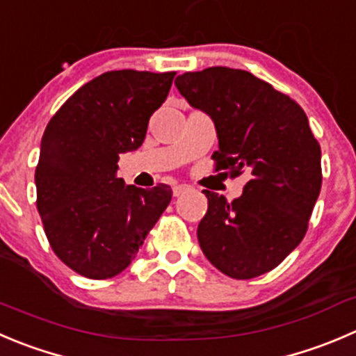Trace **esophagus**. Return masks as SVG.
<instances>
[{"label": "esophagus", "instance_id": "esophagus-1", "mask_svg": "<svg viewBox=\"0 0 356 356\" xmlns=\"http://www.w3.org/2000/svg\"><path fill=\"white\" fill-rule=\"evenodd\" d=\"M186 191H189V186H186V184H177V186H174V188H172V193H174V196H181L182 193H186Z\"/></svg>", "mask_w": 356, "mask_h": 356}]
</instances>
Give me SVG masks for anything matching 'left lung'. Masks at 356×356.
Instances as JSON below:
<instances>
[{
  "instance_id": "1",
  "label": "left lung",
  "mask_w": 356,
  "mask_h": 356,
  "mask_svg": "<svg viewBox=\"0 0 356 356\" xmlns=\"http://www.w3.org/2000/svg\"><path fill=\"white\" fill-rule=\"evenodd\" d=\"M175 86L191 108L212 118L217 170L250 175L233 202L203 191L209 210L198 224L200 247L231 278L268 273L301 243L322 188V151L306 113L241 69L184 72Z\"/></svg>"
}]
</instances>
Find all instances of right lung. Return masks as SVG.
<instances>
[{
	"mask_svg": "<svg viewBox=\"0 0 356 356\" xmlns=\"http://www.w3.org/2000/svg\"><path fill=\"white\" fill-rule=\"evenodd\" d=\"M174 76L104 72L74 92L47 125L34 175L38 212L57 257L83 277L122 273L170 203V186H127L116 172L120 154L143 146Z\"/></svg>",
	"mask_w": 356,
	"mask_h": 356,
	"instance_id": "add662e5",
	"label": "right lung"
}]
</instances>
